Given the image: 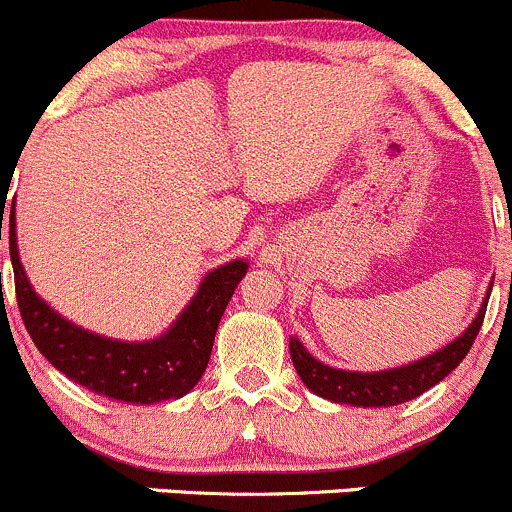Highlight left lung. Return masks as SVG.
I'll use <instances>...</instances> for the list:
<instances>
[{
    "label": "left lung",
    "mask_w": 512,
    "mask_h": 512,
    "mask_svg": "<svg viewBox=\"0 0 512 512\" xmlns=\"http://www.w3.org/2000/svg\"><path fill=\"white\" fill-rule=\"evenodd\" d=\"M490 288H493V283H490ZM490 288L480 303V311L475 313L470 326L458 338L445 343L438 351L418 358V361L406 363V366L386 368V371H343V368H333L313 358L298 338L288 341L291 361L308 391L326 398V401L361 408H388L413 401L428 388H433L435 383L443 381L450 371H455L465 353L470 351L480 326H483Z\"/></svg>",
    "instance_id": "1"
}]
</instances>
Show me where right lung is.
<instances>
[{
    "label": "right lung",
    "instance_id": "right-lung-1",
    "mask_svg": "<svg viewBox=\"0 0 512 512\" xmlns=\"http://www.w3.org/2000/svg\"><path fill=\"white\" fill-rule=\"evenodd\" d=\"M9 256L19 313L39 353L79 386L114 401L141 406L176 401L199 383L209 366L221 316L249 271L246 258L211 268L201 278L199 291L161 336L149 341H116L77 326L34 291L19 258L14 206L9 214Z\"/></svg>",
    "mask_w": 512,
    "mask_h": 512
}]
</instances>
